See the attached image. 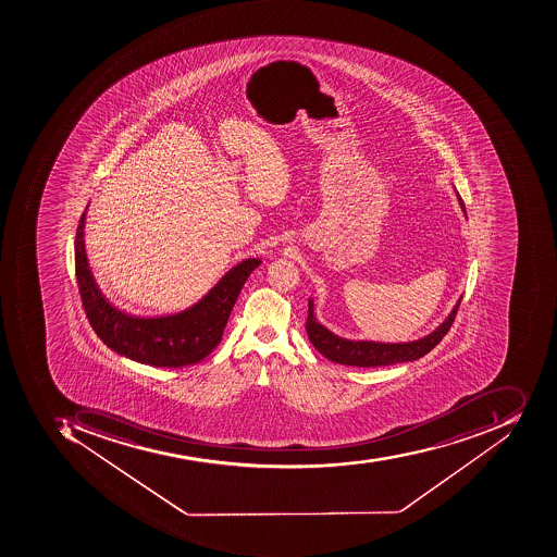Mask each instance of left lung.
<instances>
[{
	"label": "left lung",
	"mask_w": 557,
	"mask_h": 557,
	"mask_svg": "<svg viewBox=\"0 0 557 557\" xmlns=\"http://www.w3.org/2000/svg\"><path fill=\"white\" fill-rule=\"evenodd\" d=\"M456 196L460 210L465 211L466 215L465 201L460 198L459 193L456 191ZM460 299H462V296L457 299L449 317L434 332H430L429 335L417 338V341L389 344V342L350 341V338L334 334L317 320L314 301L313 298H310L308 299L307 334L314 349L325 356L329 361L337 362V364L377 368V366L417 361V359L434 349L438 342L444 338V335L449 332L450 325L456 319L457 310H459Z\"/></svg>",
	"instance_id": "1"
}]
</instances>
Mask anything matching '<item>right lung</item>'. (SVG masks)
<instances>
[{"instance_id": "right-lung-1", "label": "right lung", "mask_w": 557, "mask_h": 557, "mask_svg": "<svg viewBox=\"0 0 557 557\" xmlns=\"http://www.w3.org/2000/svg\"><path fill=\"white\" fill-rule=\"evenodd\" d=\"M85 213L74 240L76 280L92 331L113 352L153 368H183L203 361L219 346L238 293L261 259L247 258L228 269L196 304L176 313L140 317L127 313L98 288L85 246Z\"/></svg>"}]
</instances>
